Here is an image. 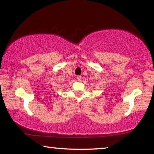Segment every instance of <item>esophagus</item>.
<instances>
[{"label":"esophagus","instance_id":"obj_1","mask_svg":"<svg viewBox=\"0 0 154 154\" xmlns=\"http://www.w3.org/2000/svg\"><path fill=\"white\" fill-rule=\"evenodd\" d=\"M77 79L78 81H81V79H82V76H80V75H78V76H77Z\"/></svg>","mask_w":154,"mask_h":154}]
</instances>
